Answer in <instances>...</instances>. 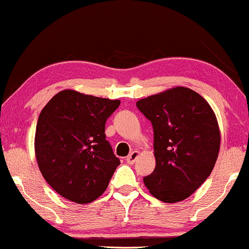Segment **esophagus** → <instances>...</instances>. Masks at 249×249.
I'll return each mask as SVG.
<instances>
[{
    "mask_svg": "<svg viewBox=\"0 0 249 249\" xmlns=\"http://www.w3.org/2000/svg\"><path fill=\"white\" fill-rule=\"evenodd\" d=\"M139 156H140V151H133L129 156H128L125 160H127L128 164H134V162L136 161V159L139 158Z\"/></svg>",
    "mask_w": 249,
    "mask_h": 249,
    "instance_id": "34e87169",
    "label": "esophagus"
}]
</instances>
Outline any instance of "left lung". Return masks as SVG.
I'll return each mask as SVG.
<instances>
[{"label":"left lung","mask_w":249,"mask_h":249,"mask_svg":"<svg viewBox=\"0 0 249 249\" xmlns=\"http://www.w3.org/2000/svg\"><path fill=\"white\" fill-rule=\"evenodd\" d=\"M136 106L155 134L156 167L144 185L162 202L186 199L210 176L218 157L220 130L213 109L185 87L143 98Z\"/></svg>","instance_id":"8db88e82"}]
</instances>
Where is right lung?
<instances>
[{"label": "right lung", "instance_id": "1", "mask_svg": "<svg viewBox=\"0 0 249 249\" xmlns=\"http://www.w3.org/2000/svg\"><path fill=\"white\" fill-rule=\"evenodd\" d=\"M120 105L67 89L40 112L35 153L39 170L57 194L88 204L105 192L120 160L106 141L105 124Z\"/></svg>", "mask_w": 249, "mask_h": 249}]
</instances>
